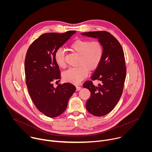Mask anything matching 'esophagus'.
<instances>
[{
    "label": "esophagus",
    "instance_id": "1",
    "mask_svg": "<svg viewBox=\"0 0 152 152\" xmlns=\"http://www.w3.org/2000/svg\"><path fill=\"white\" fill-rule=\"evenodd\" d=\"M80 89H81V87H80V86H76V91H79Z\"/></svg>",
    "mask_w": 152,
    "mask_h": 152
}]
</instances>
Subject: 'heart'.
Instances as JSON below:
<instances>
[{"label": "heart", "instance_id": "1", "mask_svg": "<svg viewBox=\"0 0 152 152\" xmlns=\"http://www.w3.org/2000/svg\"><path fill=\"white\" fill-rule=\"evenodd\" d=\"M70 49L79 55L77 67L70 68L62 73L64 81L78 84L88 75V70H94L99 66L103 56V46L99 41L78 39L70 45ZM55 61L59 68L66 67L64 52L58 49L54 55Z\"/></svg>", "mask_w": 152, "mask_h": 152}]
</instances>
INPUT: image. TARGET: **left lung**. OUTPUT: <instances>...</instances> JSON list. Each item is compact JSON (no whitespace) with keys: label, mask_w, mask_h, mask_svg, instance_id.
I'll use <instances>...</instances> for the list:
<instances>
[{"label":"left lung","mask_w":152,"mask_h":152,"mask_svg":"<svg viewBox=\"0 0 152 152\" xmlns=\"http://www.w3.org/2000/svg\"><path fill=\"white\" fill-rule=\"evenodd\" d=\"M81 35L98 39L103 46L102 60L91 77L102 83L95 86L88 80L83 87L91 92L86 103V110L94 116H103L114 109L123 93L126 75L123 50L118 40L107 32H88Z\"/></svg>","instance_id":"left-lung-1"}]
</instances>
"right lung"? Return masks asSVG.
I'll return each instance as SVG.
<instances>
[{
  "label": "right lung",
  "instance_id": "right-lung-1",
  "mask_svg": "<svg viewBox=\"0 0 152 152\" xmlns=\"http://www.w3.org/2000/svg\"><path fill=\"white\" fill-rule=\"evenodd\" d=\"M76 32L46 33L29 46L25 61V72L29 94L39 111L53 118L66 110L69 99L76 90L70 83L58 85L52 81L60 79V70L54 59L56 50Z\"/></svg>",
  "mask_w": 152,
  "mask_h": 152
}]
</instances>
